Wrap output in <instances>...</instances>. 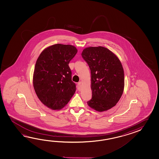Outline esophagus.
<instances>
[{
  "instance_id": "34e87169",
  "label": "esophagus",
  "mask_w": 159,
  "mask_h": 159,
  "mask_svg": "<svg viewBox=\"0 0 159 159\" xmlns=\"http://www.w3.org/2000/svg\"><path fill=\"white\" fill-rule=\"evenodd\" d=\"M81 82H78V84H77V89H78V90H81Z\"/></svg>"
}]
</instances>
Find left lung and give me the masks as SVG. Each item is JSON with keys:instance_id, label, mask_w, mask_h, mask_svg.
Wrapping results in <instances>:
<instances>
[{"instance_id": "8db88e82", "label": "left lung", "mask_w": 159, "mask_h": 159, "mask_svg": "<svg viewBox=\"0 0 159 159\" xmlns=\"http://www.w3.org/2000/svg\"><path fill=\"white\" fill-rule=\"evenodd\" d=\"M82 57L91 71V108L104 111L115 106L122 96L125 75L122 64L111 51L103 47L86 48Z\"/></svg>"}]
</instances>
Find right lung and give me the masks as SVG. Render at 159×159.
<instances>
[{
    "mask_svg": "<svg viewBox=\"0 0 159 159\" xmlns=\"http://www.w3.org/2000/svg\"><path fill=\"white\" fill-rule=\"evenodd\" d=\"M77 53L71 45L57 44L46 48L34 70V89L40 101L52 110L64 107L76 90L69 64Z\"/></svg>",
    "mask_w": 159,
    "mask_h": 159,
    "instance_id": "right-lung-1",
    "label": "right lung"
}]
</instances>
